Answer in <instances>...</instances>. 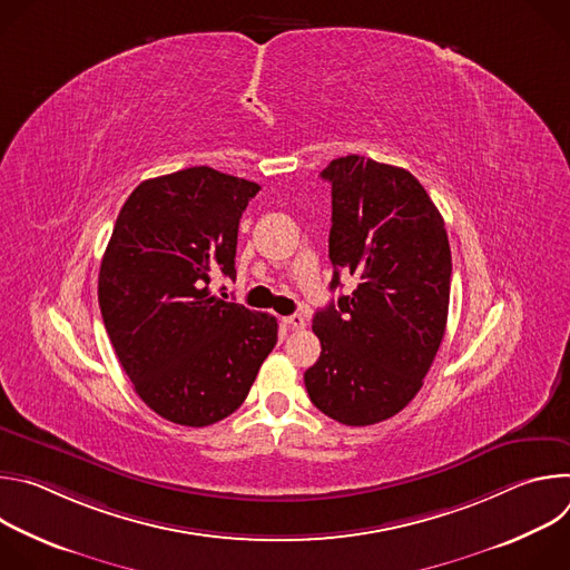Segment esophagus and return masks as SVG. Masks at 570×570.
Returning a JSON list of instances; mask_svg holds the SVG:
<instances>
[{
    "mask_svg": "<svg viewBox=\"0 0 570 570\" xmlns=\"http://www.w3.org/2000/svg\"><path fill=\"white\" fill-rule=\"evenodd\" d=\"M282 322L286 324V327H291V330H304V324H306L304 315H299V313L286 315V317H282Z\"/></svg>",
    "mask_w": 570,
    "mask_h": 570,
    "instance_id": "34e87169",
    "label": "esophagus"
}]
</instances>
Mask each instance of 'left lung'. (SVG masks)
<instances>
[{
	"label": "left lung",
	"instance_id": "obj_1",
	"mask_svg": "<svg viewBox=\"0 0 570 570\" xmlns=\"http://www.w3.org/2000/svg\"><path fill=\"white\" fill-rule=\"evenodd\" d=\"M332 183V291L313 315L322 352L304 372L317 411L347 426L394 417L420 392L446 330L451 248L444 218L405 169L347 155L320 174Z\"/></svg>",
	"mask_w": 570,
	"mask_h": 570
}]
</instances>
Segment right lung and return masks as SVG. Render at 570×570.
<instances>
[{
	"mask_svg": "<svg viewBox=\"0 0 570 570\" xmlns=\"http://www.w3.org/2000/svg\"><path fill=\"white\" fill-rule=\"evenodd\" d=\"M257 183L209 167L144 180L124 203L99 271V306L139 399L180 426H209L246 401L277 320L209 293L236 277V236Z\"/></svg>",
	"mask_w": 570,
	"mask_h": 570,
	"instance_id": "right-lung-1",
	"label": "right lung"
}]
</instances>
